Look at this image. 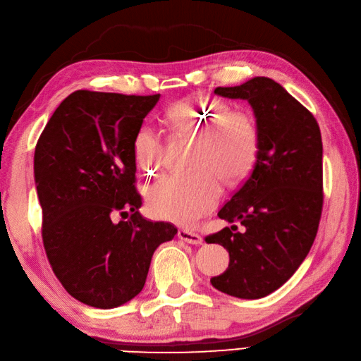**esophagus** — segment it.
I'll list each match as a JSON object with an SVG mask.
<instances>
[{
    "mask_svg": "<svg viewBox=\"0 0 361 361\" xmlns=\"http://www.w3.org/2000/svg\"><path fill=\"white\" fill-rule=\"evenodd\" d=\"M178 237H179V240L188 243V245H201V243H202L201 235H197V233L187 231V229H180L178 232Z\"/></svg>",
    "mask_w": 361,
    "mask_h": 361,
    "instance_id": "esophagus-1",
    "label": "esophagus"
}]
</instances>
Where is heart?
Here are the masks:
<instances>
[{
    "label": "heart",
    "instance_id": "obj_1",
    "mask_svg": "<svg viewBox=\"0 0 361 361\" xmlns=\"http://www.w3.org/2000/svg\"><path fill=\"white\" fill-rule=\"evenodd\" d=\"M168 121L178 137H196L187 173L160 178L148 193L154 215L178 224H193L215 209L221 179L237 182L252 170L260 151V129L247 110H232L218 98L193 97L174 104ZM138 166L156 173L164 164L165 140L152 123L140 124L132 140Z\"/></svg>",
    "mask_w": 361,
    "mask_h": 361
}]
</instances>
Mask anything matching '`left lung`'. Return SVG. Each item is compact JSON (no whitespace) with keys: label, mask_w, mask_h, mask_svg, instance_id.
Masks as SVG:
<instances>
[{"label":"left lung","mask_w":361,"mask_h":361,"mask_svg":"<svg viewBox=\"0 0 361 361\" xmlns=\"http://www.w3.org/2000/svg\"><path fill=\"white\" fill-rule=\"evenodd\" d=\"M216 94L246 99L260 129L249 178L218 212L227 223L205 238L229 252V268L212 277L216 290L260 299L296 273L318 232L322 210V140L314 116L276 80L257 76Z\"/></svg>","instance_id":"1"}]
</instances>
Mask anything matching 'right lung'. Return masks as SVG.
<instances>
[{"label":"right lung","mask_w":361,"mask_h":361,"mask_svg":"<svg viewBox=\"0 0 361 361\" xmlns=\"http://www.w3.org/2000/svg\"><path fill=\"white\" fill-rule=\"evenodd\" d=\"M160 94L78 90L37 142L34 180L51 268L82 304L115 308L143 290L152 254L178 229L138 209L132 140ZM132 211L126 222L113 218Z\"/></svg>","instance_id":"add662e5"}]
</instances>
